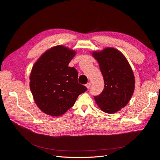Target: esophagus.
<instances>
[{
	"label": "esophagus",
	"instance_id": "1",
	"mask_svg": "<svg viewBox=\"0 0 160 160\" xmlns=\"http://www.w3.org/2000/svg\"><path fill=\"white\" fill-rule=\"evenodd\" d=\"M85 86H86V87L87 88H90V87H91V82H88L87 84L85 85Z\"/></svg>",
	"mask_w": 160,
	"mask_h": 160
}]
</instances>
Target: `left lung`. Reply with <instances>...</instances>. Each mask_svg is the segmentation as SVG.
<instances>
[{
    "mask_svg": "<svg viewBox=\"0 0 160 160\" xmlns=\"http://www.w3.org/2000/svg\"><path fill=\"white\" fill-rule=\"evenodd\" d=\"M104 80V88L94 100L100 110L114 113L130 101L135 91V76L129 63L119 50L112 47L92 51Z\"/></svg>",
    "mask_w": 160,
    "mask_h": 160,
    "instance_id": "left-lung-1",
    "label": "left lung"
}]
</instances>
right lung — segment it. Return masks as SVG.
<instances>
[{
  "label": "right lung",
  "mask_w": 160,
  "mask_h": 160,
  "mask_svg": "<svg viewBox=\"0 0 160 160\" xmlns=\"http://www.w3.org/2000/svg\"><path fill=\"white\" fill-rule=\"evenodd\" d=\"M76 51L63 45L44 52L34 63L29 86L35 104L48 116H60L87 88L78 81V72L68 66Z\"/></svg>",
  "instance_id": "add662e5"
}]
</instances>
